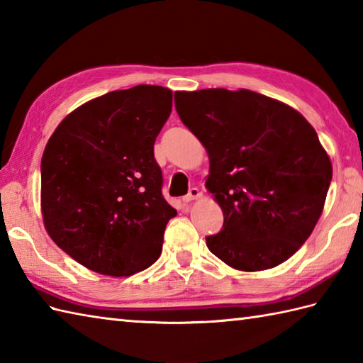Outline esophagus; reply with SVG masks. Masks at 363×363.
I'll return each instance as SVG.
<instances>
[{
    "label": "esophagus",
    "instance_id": "esophagus-1",
    "mask_svg": "<svg viewBox=\"0 0 363 363\" xmlns=\"http://www.w3.org/2000/svg\"><path fill=\"white\" fill-rule=\"evenodd\" d=\"M199 196H201V191H199V189L191 187V189L189 190V194L182 198V201H184V203H191V201H194V199H196V198H199Z\"/></svg>",
    "mask_w": 363,
    "mask_h": 363
}]
</instances>
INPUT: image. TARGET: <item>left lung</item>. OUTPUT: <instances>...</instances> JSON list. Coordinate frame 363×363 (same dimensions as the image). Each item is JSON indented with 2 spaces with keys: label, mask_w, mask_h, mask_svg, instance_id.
Listing matches in <instances>:
<instances>
[{
  "label": "left lung",
  "mask_w": 363,
  "mask_h": 363,
  "mask_svg": "<svg viewBox=\"0 0 363 363\" xmlns=\"http://www.w3.org/2000/svg\"><path fill=\"white\" fill-rule=\"evenodd\" d=\"M174 104L209 154L206 189L225 217L207 248L242 272L290 259L317 225L333 179L311 123L246 89L176 91Z\"/></svg>",
  "instance_id": "left-lung-1"
}]
</instances>
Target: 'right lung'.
<instances>
[{
    "instance_id": "1",
    "label": "right lung",
    "mask_w": 363,
    "mask_h": 363,
    "mask_svg": "<svg viewBox=\"0 0 363 363\" xmlns=\"http://www.w3.org/2000/svg\"><path fill=\"white\" fill-rule=\"evenodd\" d=\"M172 104L160 86L115 90L68 113L45 146V229L91 272L130 276L160 256L176 211L162 196L154 142Z\"/></svg>"
}]
</instances>
